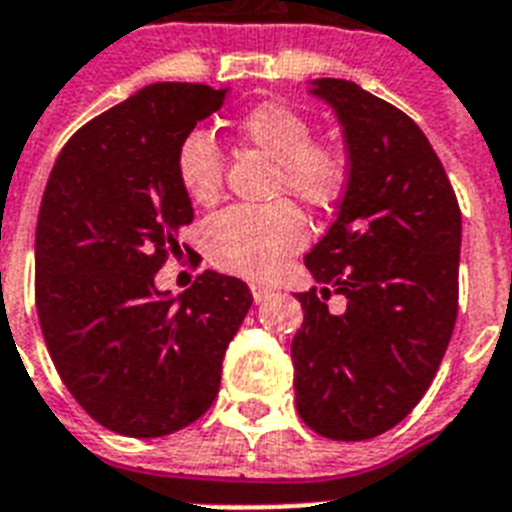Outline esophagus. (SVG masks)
<instances>
[{
    "instance_id": "esophagus-1",
    "label": "esophagus",
    "mask_w": 512,
    "mask_h": 512,
    "mask_svg": "<svg viewBox=\"0 0 512 512\" xmlns=\"http://www.w3.org/2000/svg\"><path fill=\"white\" fill-rule=\"evenodd\" d=\"M249 289H252V297H255L257 305H263L265 299H268L270 294H273V289H270V286H265V284H252V286H249Z\"/></svg>"
}]
</instances>
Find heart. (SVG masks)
Masks as SVG:
<instances>
[{
  "label": "heart",
  "mask_w": 512,
  "mask_h": 512,
  "mask_svg": "<svg viewBox=\"0 0 512 512\" xmlns=\"http://www.w3.org/2000/svg\"><path fill=\"white\" fill-rule=\"evenodd\" d=\"M236 134L273 157L270 197L299 199L310 210H328L342 199L350 162L334 141L313 139V123L289 102L268 99L236 120ZM176 176L186 197L213 205L223 189V155L207 131L194 128L176 152ZM307 239L305 215L292 199L228 207L205 228L207 255L218 268L247 278L273 276Z\"/></svg>",
  "instance_id": "1"
}]
</instances>
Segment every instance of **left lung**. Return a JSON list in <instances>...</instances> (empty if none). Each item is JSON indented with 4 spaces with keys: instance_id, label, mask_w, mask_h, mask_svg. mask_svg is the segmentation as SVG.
<instances>
[{
    "instance_id": "1",
    "label": "left lung",
    "mask_w": 512,
    "mask_h": 512,
    "mask_svg": "<svg viewBox=\"0 0 512 512\" xmlns=\"http://www.w3.org/2000/svg\"><path fill=\"white\" fill-rule=\"evenodd\" d=\"M344 128L350 181L339 213L305 255L321 286L297 294L299 418L336 442L384 434L434 381L458 318L460 207L423 131L342 78L310 89ZM331 293L345 310H327Z\"/></svg>"
}]
</instances>
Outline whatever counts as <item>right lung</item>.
<instances>
[{
  "label": "right lung",
  "instance_id": "add662e5",
  "mask_svg": "<svg viewBox=\"0 0 512 512\" xmlns=\"http://www.w3.org/2000/svg\"><path fill=\"white\" fill-rule=\"evenodd\" d=\"M223 99L205 83L144 86L78 128L49 173L36 223L41 334L62 384L115 434L152 439L205 415L252 305L244 281L215 270L181 297L155 286L194 220L178 144Z\"/></svg>",
  "mask_w": 512,
  "mask_h": 512
}]
</instances>
